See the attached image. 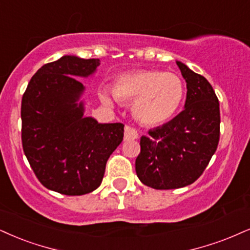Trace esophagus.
Instances as JSON below:
<instances>
[{
  "instance_id": "1",
  "label": "esophagus",
  "mask_w": 250,
  "mask_h": 250,
  "mask_svg": "<svg viewBox=\"0 0 250 250\" xmlns=\"http://www.w3.org/2000/svg\"><path fill=\"white\" fill-rule=\"evenodd\" d=\"M138 132L135 128L131 127V126H125V133H124V140L130 141V140H135L138 139Z\"/></svg>"
}]
</instances>
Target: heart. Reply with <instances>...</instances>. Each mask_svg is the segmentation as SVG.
Returning <instances> with one entry per match:
<instances>
[{
  "mask_svg": "<svg viewBox=\"0 0 250 250\" xmlns=\"http://www.w3.org/2000/svg\"><path fill=\"white\" fill-rule=\"evenodd\" d=\"M186 95V85L177 74L159 69L128 72L116 79L112 89L103 87L100 98L107 105L117 100L132 102L134 118L145 126H159L176 115Z\"/></svg>",
  "mask_w": 250,
  "mask_h": 250,
  "instance_id": "heart-1",
  "label": "heart"
}]
</instances>
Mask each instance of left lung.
I'll return each mask as SVG.
<instances>
[{
    "mask_svg": "<svg viewBox=\"0 0 250 250\" xmlns=\"http://www.w3.org/2000/svg\"><path fill=\"white\" fill-rule=\"evenodd\" d=\"M176 63L187 82L184 110L141 137V150L135 160L139 180L158 190L193 183L208 167L219 143V101L213 88L187 64Z\"/></svg>",
    "mask_w": 250,
    "mask_h": 250,
    "instance_id": "1",
    "label": "left lung"
}]
</instances>
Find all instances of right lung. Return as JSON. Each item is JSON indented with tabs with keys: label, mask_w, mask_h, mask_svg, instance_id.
<instances>
[{
	"label": "right lung",
	"mask_w": 250,
	"mask_h": 250,
	"mask_svg": "<svg viewBox=\"0 0 250 250\" xmlns=\"http://www.w3.org/2000/svg\"><path fill=\"white\" fill-rule=\"evenodd\" d=\"M100 59L63 55L38 69L21 98V144L40 183L81 196L96 190L107 159L124 137L120 123L84 116L85 88L76 78L96 73Z\"/></svg>",
	"instance_id": "obj_1"
}]
</instances>
